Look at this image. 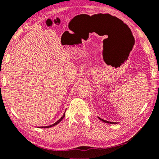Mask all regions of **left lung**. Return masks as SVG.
Masks as SVG:
<instances>
[{"label": "left lung", "instance_id": "1", "mask_svg": "<svg viewBox=\"0 0 159 159\" xmlns=\"http://www.w3.org/2000/svg\"><path fill=\"white\" fill-rule=\"evenodd\" d=\"M99 119H100L101 120H102V121L104 122V123H111V124H113V123H114V122H110V121H107V120H105L104 119H102V118H100L99 117H98Z\"/></svg>", "mask_w": 159, "mask_h": 159}]
</instances>
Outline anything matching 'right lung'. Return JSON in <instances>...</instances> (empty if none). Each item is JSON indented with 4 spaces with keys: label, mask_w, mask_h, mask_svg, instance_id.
<instances>
[{
    "label": "right lung",
    "mask_w": 159,
    "mask_h": 159,
    "mask_svg": "<svg viewBox=\"0 0 159 159\" xmlns=\"http://www.w3.org/2000/svg\"><path fill=\"white\" fill-rule=\"evenodd\" d=\"M64 116H65V112H64V114H63L62 116H61L60 119H59L57 122H55V123H53L52 125H48V126H41V127H39V128H50V127H52V126H55L56 125H57L59 123H60L61 120L63 119V118H64Z\"/></svg>",
    "instance_id": "right-lung-1"
}]
</instances>
